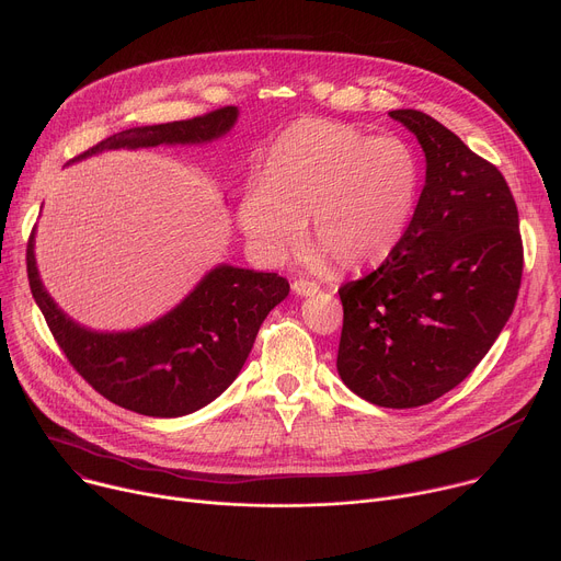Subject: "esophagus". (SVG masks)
Wrapping results in <instances>:
<instances>
[{
  "label": "esophagus",
  "instance_id": "1",
  "mask_svg": "<svg viewBox=\"0 0 561 561\" xmlns=\"http://www.w3.org/2000/svg\"><path fill=\"white\" fill-rule=\"evenodd\" d=\"M291 289H294V294H298V296H314V294H319V285H317L314 280H308V278L294 280V283H291Z\"/></svg>",
  "mask_w": 561,
  "mask_h": 561
}]
</instances>
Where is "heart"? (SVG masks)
I'll return each mask as SVG.
<instances>
[{
    "instance_id": "obj_1",
    "label": "heart",
    "mask_w": 561,
    "mask_h": 561,
    "mask_svg": "<svg viewBox=\"0 0 561 561\" xmlns=\"http://www.w3.org/2000/svg\"><path fill=\"white\" fill-rule=\"evenodd\" d=\"M422 165L400 137H370L359 127L300 118L270 146L261 182L249 184L236 208L249 249L267 265L285 263L306 242L317 261L346 272L383 265L413 225Z\"/></svg>"
}]
</instances>
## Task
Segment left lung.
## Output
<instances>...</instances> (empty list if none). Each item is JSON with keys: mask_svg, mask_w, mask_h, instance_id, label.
<instances>
[{"mask_svg": "<svg viewBox=\"0 0 561 561\" xmlns=\"http://www.w3.org/2000/svg\"><path fill=\"white\" fill-rule=\"evenodd\" d=\"M389 116L422 146L424 188L398 253L339 289L336 370L366 402L413 409L451 391L488 355L514 310L524 247L496 165L428 114Z\"/></svg>", "mask_w": 561, "mask_h": 561, "instance_id": "obj_1", "label": "left lung"}]
</instances>
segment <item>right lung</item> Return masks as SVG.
<instances>
[{
	"label": "right lung",
	"mask_w": 561,
	"mask_h": 561,
	"mask_svg": "<svg viewBox=\"0 0 561 561\" xmlns=\"http://www.w3.org/2000/svg\"><path fill=\"white\" fill-rule=\"evenodd\" d=\"M238 107L188 121L141 125L116 133L73 161L105 150L204 146L222 139ZM28 285L69 364L110 402L150 417L188 415L222 396L242 370L257 330L289 294L278 274L218 265L163 317L123 332H96L67 317L42 285L35 231L26 249Z\"/></svg>",
	"instance_id": "obj_1"
}]
</instances>
